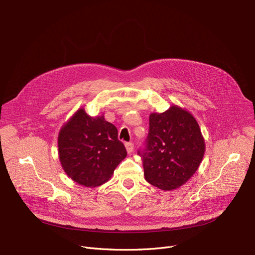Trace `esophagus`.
I'll return each mask as SVG.
<instances>
[{"mask_svg":"<svg viewBox=\"0 0 255 255\" xmlns=\"http://www.w3.org/2000/svg\"><path fill=\"white\" fill-rule=\"evenodd\" d=\"M125 147H126L127 153H129V154H130V153L133 151L134 145H133V143H131V142H126V143H125Z\"/></svg>","mask_w":255,"mask_h":255,"instance_id":"1","label":"esophagus"}]
</instances>
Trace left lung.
Returning a JSON list of instances; mask_svg holds the SVG:
<instances>
[{"mask_svg":"<svg viewBox=\"0 0 255 255\" xmlns=\"http://www.w3.org/2000/svg\"><path fill=\"white\" fill-rule=\"evenodd\" d=\"M145 142V148L138 151L145 179L163 191L185 185L198 170L206 149L197 120L176 105L150 114Z\"/></svg>","mask_w":255,"mask_h":255,"instance_id":"left-lung-1","label":"left lung"}]
</instances>
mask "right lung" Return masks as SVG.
I'll use <instances>...</instances> for the list:
<instances>
[{"label":"right lung","instance_id":"obj_1","mask_svg":"<svg viewBox=\"0 0 255 255\" xmlns=\"http://www.w3.org/2000/svg\"><path fill=\"white\" fill-rule=\"evenodd\" d=\"M57 143L63 170L87 188L107 183L127 155L117 128L104 115L92 117L83 108L60 128Z\"/></svg>","mask_w":255,"mask_h":255}]
</instances>
